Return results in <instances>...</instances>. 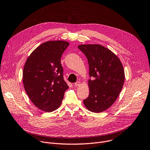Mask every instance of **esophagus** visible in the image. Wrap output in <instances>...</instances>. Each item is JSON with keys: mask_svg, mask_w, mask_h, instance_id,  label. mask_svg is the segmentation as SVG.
<instances>
[{"mask_svg": "<svg viewBox=\"0 0 150 150\" xmlns=\"http://www.w3.org/2000/svg\"><path fill=\"white\" fill-rule=\"evenodd\" d=\"M81 84V83L80 82V81H77V82H76L75 84H74V85H75V86H79Z\"/></svg>", "mask_w": 150, "mask_h": 150, "instance_id": "34e87169", "label": "esophagus"}]
</instances>
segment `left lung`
I'll return each instance as SVG.
<instances>
[{
  "label": "left lung",
  "mask_w": 150,
  "mask_h": 150,
  "mask_svg": "<svg viewBox=\"0 0 150 150\" xmlns=\"http://www.w3.org/2000/svg\"><path fill=\"white\" fill-rule=\"evenodd\" d=\"M88 59L89 67V97L83 100L93 112H101L111 107L119 96L125 81L123 67L113 52L99 44L78 46Z\"/></svg>",
  "instance_id": "8db88e82"
}]
</instances>
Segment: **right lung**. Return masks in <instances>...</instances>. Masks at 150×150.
Instances as JSON below:
<instances>
[{
	"label": "right lung",
	"mask_w": 150,
	"mask_h": 150,
	"mask_svg": "<svg viewBox=\"0 0 150 150\" xmlns=\"http://www.w3.org/2000/svg\"><path fill=\"white\" fill-rule=\"evenodd\" d=\"M69 43L50 41L39 46L28 57L23 70V83L32 103L50 112L58 109L69 86L63 78L61 58Z\"/></svg>",
	"instance_id": "obj_1"
}]
</instances>
